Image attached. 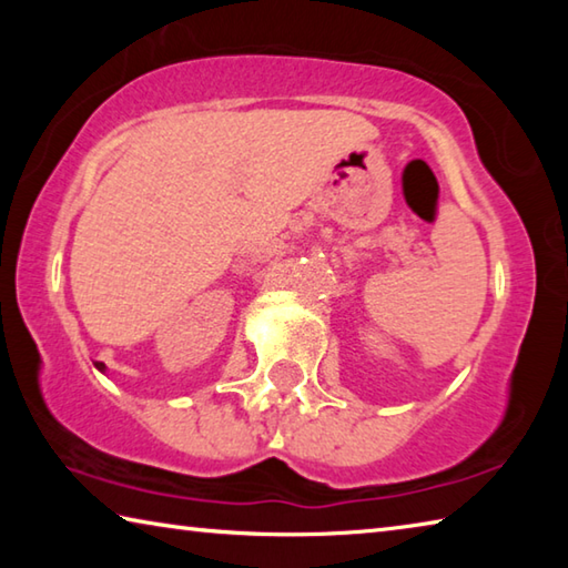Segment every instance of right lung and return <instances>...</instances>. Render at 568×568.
<instances>
[{
    "label": "right lung",
    "mask_w": 568,
    "mask_h": 568,
    "mask_svg": "<svg viewBox=\"0 0 568 568\" xmlns=\"http://www.w3.org/2000/svg\"><path fill=\"white\" fill-rule=\"evenodd\" d=\"M94 365H98V368L104 373V363H94Z\"/></svg>",
    "instance_id": "right-lung-1"
}]
</instances>
